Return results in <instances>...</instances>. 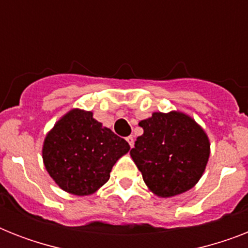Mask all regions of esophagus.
Here are the masks:
<instances>
[{
  "label": "esophagus",
  "mask_w": 248,
  "mask_h": 248,
  "mask_svg": "<svg viewBox=\"0 0 248 248\" xmlns=\"http://www.w3.org/2000/svg\"><path fill=\"white\" fill-rule=\"evenodd\" d=\"M126 141L128 143L130 148L134 147V138H132V136H127V138H126Z\"/></svg>",
  "instance_id": "esophagus-1"
}]
</instances>
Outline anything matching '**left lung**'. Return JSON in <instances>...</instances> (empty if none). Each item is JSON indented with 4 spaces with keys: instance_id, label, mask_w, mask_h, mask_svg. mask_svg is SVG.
I'll return each instance as SVG.
<instances>
[{
    "instance_id": "left-lung-1",
    "label": "left lung",
    "mask_w": 248,
    "mask_h": 248,
    "mask_svg": "<svg viewBox=\"0 0 248 248\" xmlns=\"http://www.w3.org/2000/svg\"><path fill=\"white\" fill-rule=\"evenodd\" d=\"M139 126L144 132L130 155L148 189L161 198L192 189L210 157V139L202 126L180 110L155 112Z\"/></svg>"
}]
</instances>
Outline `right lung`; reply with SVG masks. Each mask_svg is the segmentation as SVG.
<instances>
[{
	"mask_svg": "<svg viewBox=\"0 0 248 248\" xmlns=\"http://www.w3.org/2000/svg\"><path fill=\"white\" fill-rule=\"evenodd\" d=\"M128 151L127 141L97 122L93 112L73 108L46 134L42 159L60 189L82 197L99 190Z\"/></svg>",
	"mask_w": 248,
	"mask_h": 248,
	"instance_id": "obj_1",
	"label": "right lung"
}]
</instances>
